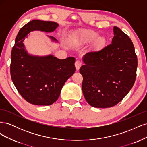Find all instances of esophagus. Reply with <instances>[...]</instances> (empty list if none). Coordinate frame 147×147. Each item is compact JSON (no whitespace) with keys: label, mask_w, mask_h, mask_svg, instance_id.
<instances>
[{"label":"esophagus","mask_w":147,"mask_h":147,"mask_svg":"<svg viewBox=\"0 0 147 147\" xmlns=\"http://www.w3.org/2000/svg\"><path fill=\"white\" fill-rule=\"evenodd\" d=\"M82 63L81 61L80 60H77L75 61V67H76V69L78 70L80 69V67L82 66Z\"/></svg>","instance_id":"34e87169"}]
</instances>
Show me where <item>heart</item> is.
<instances>
[{
	"label": "heart",
	"mask_w": 147,
	"mask_h": 147,
	"mask_svg": "<svg viewBox=\"0 0 147 147\" xmlns=\"http://www.w3.org/2000/svg\"><path fill=\"white\" fill-rule=\"evenodd\" d=\"M98 33L92 30H83L80 31L74 37L75 42L77 44L81 45L94 41V45L96 47H101L105 43V39L103 37H98Z\"/></svg>",
	"instance_id": "b5f03b06"
}]
</instances>
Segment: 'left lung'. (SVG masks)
<instances>
[{
	"mask_svg": "<svg viewBox=\"0 0 147 147\" xmlns=\"http://www.w3.org/2000/svg\"><path fill=\"white\" fill-rule=\"evenodd\" d=\"M112 43L83 56L82 91L90 105L108 108L122 100L135 83L137 58L127 35L116 26Z\"/></svg>",
	"mask_w": 147,
	"mask_h": 147,
	"instance_id": "1",
	"label": "left lung"
}]
</instances>
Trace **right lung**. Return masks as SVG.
I'll use <instances>...</instances> for the list:
<instances>
[{
  "label": "right lung",
  "instance_id": "right-lung-1",
  "mask_svg": "<svg viewBox=\"0 0 147 147\" xmlns=\"http://www.w3.org/2000/svg\"><path fill=\"white\" fill-rule=\"evenodd\" d=\"M55 22L32 20L20 30L11 53L10 74L18 91L29 103L49 105L55 102L65 82L75 72V59H59L52 55L38 57L29 55L24 50V37L30 31H54ZM53 40L56 39L53 37Z\"/></svg>",
  "mask_w": 147,
  "mask_h": 147
}]
</instances>
